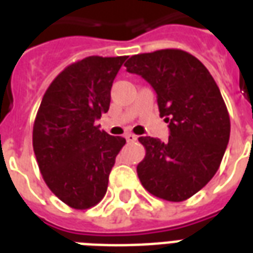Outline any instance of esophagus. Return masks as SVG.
<instances>
[{"label":"esophagus","mask_w":253,"mask_h":253,"mask_svg":"<svg viewBox=\"0 0 253 253\" xmlns=\"http://www.w3.org/2000/svg\"><path fill=\"white\" fill-rule=\"evenodd\" d=\"M125 138H126L127 142H134V141H137V137H135L134 134H131V132H126V134H125Z\"/></svg>","instance_id":"obj_1"}]
</instances>
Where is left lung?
<instances>
[{
  "label": "left lung",
  "instance_id": "1",
  "mask_svg": "<svg viewBox=\"0 0 253 253\" xmlns=\"http://www.w3.org/2000/svg\"><path fill=\"white\" fill-rule=\"evenodd\" d=\"M125 66L153 86L160 116L169 123L168 142L138 138L146 150L138 177L152 195L186 201L211 180L228 146L230 119L222 94L205 65L179 48L137 54Z\"/></svg>",
  "mask_w": 253,
  "mask_h": 253
}]
</instances>
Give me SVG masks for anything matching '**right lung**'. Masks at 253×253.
<instances>
[{"instance_id": "obj_1", "label": "right lung", "mask_w": 253, "mask_h": 253, "mask_svg": "<svg viewBox=\"0 0 253 253\" xmlns=\"http://www.w3.org/2000/svg\"><path fill=\"white\" fill-rule=\"evenodd\" d=\"M123 57H86L54 78L36 114L32 145L47 187L76 210L96 206L126 139L100 130Z\"/></svg>"}]
</instances>
